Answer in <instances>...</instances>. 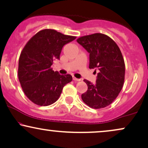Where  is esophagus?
<instances>
[{"label": "esophagus", "instance_id": "obj_1", "mask_svg": "<svg viewBox=\"0 0 148 148\" xmlns=\"http://www.w3.org/2000/svg\"><path fill=\"white\" fill-rule=\"evenodd\" d=\"M72 79H73V80H74V81H80V80H81V79H76V77H74V76H73Z\"/></svg>", "mask_w": 148, "mask_h": 148}]
</instances>
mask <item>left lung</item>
<instances>
[{
	"instance_id": "left-lung-1",
	"label": "left lung",
	"mask_w": 148,
	"mask_h": 148,
	"mask_svg": "<svg viewBox=\"0 0 148 148\" xmlns=\"http://www.w3.org/2000/svg\"><path fill=\"white\" fill-rule=\"evenodd\" d=\"M90 54L89 68L99 70L93 84L88 80V90L81 95L82 100L94 109L111 104L123 88L125 79V63L121 51L109 36L100 33L84 36L76 40Z\"/></svg>"
}]
</instances>
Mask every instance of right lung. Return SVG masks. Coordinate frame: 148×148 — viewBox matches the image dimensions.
<instances>
[{
	"label": "right lung",
	"instance_id": "right-lung-1",
	"mask_svg": "<svg viewBox=\"0 0 148 148\" xmlns=\"http://www.w3.org/2000/svg\"><path fill=\"white\" fill-rule=\"evenodd\" d=\"M75 36L46 29L36 34L21 51L18 75L21 85L30 101L40 106L56 102L63 87L72 81L70 74L60 75L51 65L60 59L62 48Z\"/></svg>",
	"mask_w": 148,
	"mask_h": 148
}]
</instances>
